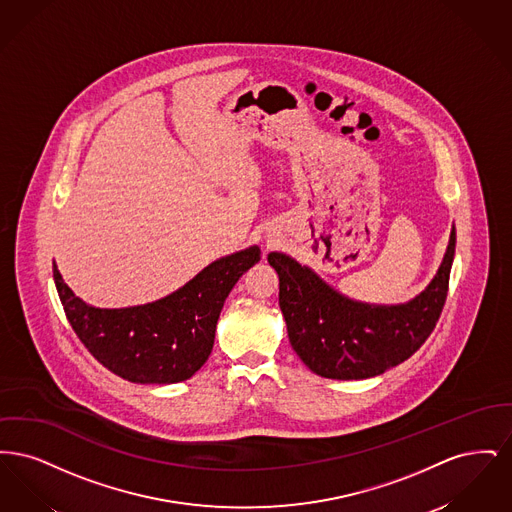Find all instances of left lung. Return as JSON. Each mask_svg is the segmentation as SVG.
Returning a JSON list of instances; mask_svg holds the SVG:
<instances>
[{"instance_id": "obj_1", "label": "left lung", "mask_w": 512, "mask_h": 512, "mask_svg": "<svg viewBox=\"0 0 512 512\" xmlns=\"http://www.w3.org/2000/svg\"><path fill=\"white\" fill-rule=\"evenodd\" d=\"M455 257V228L430 286L405 305H366L326 286L284 253L268 263L280 278V309L299 359L318 376L363 380L407 361L428 340L443 311Z\"/></svg>"}]
</instances>
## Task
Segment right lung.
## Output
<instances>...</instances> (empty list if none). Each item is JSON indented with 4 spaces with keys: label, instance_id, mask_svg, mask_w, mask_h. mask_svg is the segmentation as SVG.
I'll list each match as a JSON object with an SVG mask.
<instances>
[{
    "label": "right lung",
    "instance_id": "add662e5",
    "mask_svg": "<svg viewBox=\"0 0 512 512\" xmlns=\"http://www.w3.org/2000/svg\"><path fill=\"white\" fill-rule=\"evenodd\" d=\"M259 259L253 245L211 263L171 295L126 309L84 303L55 265L53 278L78 340L101 365L134 384H176L209 359L224 299Z\"/></svg>",
    "mask_w": 512,
    "mask_h": 512
}]
</instances>
